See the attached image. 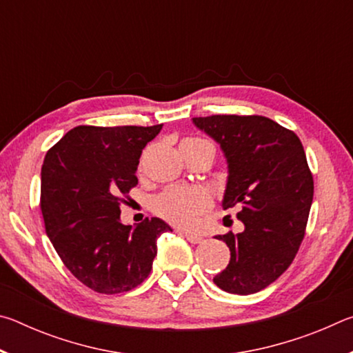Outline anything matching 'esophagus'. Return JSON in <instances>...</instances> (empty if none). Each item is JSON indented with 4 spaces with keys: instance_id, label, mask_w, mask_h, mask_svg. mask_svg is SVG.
<instances>
[{
    "instance_id": "esophagus-1",
    "label": "esophagus",
    "mask_w": 353,
    "mask_h": 353,
    "mask_svg": "<svg viewBox=\"0 0 353 353\" xmlns=\"http://www.w3.org/2000/svg\"><path fill=\"white\" fill-rule=\"evenodd\" d=\"M183 236L187 238V240H188L190 243H193V244L202 243V240H204V238H202L201 235H198V234H193V232H183Z\"/></svg>"
}]
</instances>
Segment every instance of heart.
Returning <instances> with one entry per match:
<instances>
[{
  "label": "heart",
  "mask_w": 353,
  "mask_h": 353,
  "mask_svg": "<svg viewBox=\"0 0 353 353\" xmlns=\"http://www.w3.org/2000/svg\"><path fill=\"white\" fill-rule=\"evenodd\" d=\"M202 141L187 139L182 143ZM212 207V198L207 191L190 187H171L154 199V212L170 223L190 227Z\"/></svg>",
  "instance_id": "1"
}]
</instances>
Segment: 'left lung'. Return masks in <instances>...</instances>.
<instances>
[{"label": "left lung", "mask_w": 353, "mask_h": 353, "mask_svg": "<svg viewBox=\"0 0 353 353\" xmlns=\"http://www.w3.org/2000/svg\"><path fill=\"white\" fill-rule=\"evenodd\" d=\"M218 143L227 160L223 208L238 205L240 234L218 235L230 261L213 277L232 294H254L282 276L305 235L313 176L299 137L260 115L193 118Z\"/></svg>", "instance_id": "left-lung-1"}]
</instances>
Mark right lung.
<instances>
[{
	"mask_svg": "<svg viewBox=\"0 0 353 353\" xmlns=\"http://www.w3.org/2000/svg\"><path fill=\"white\" fill-rule=\"evenodd\" d=\"M162 126H77L45 155L40 208L46 235L70 272L101 294L139 286L152 270L157 238L172 230L160 218L135 227L119 219V204L139 183L143 148Z\"/></svg>",
	"mask_w": 353,
	"mask_h": 353,
	"instance_id": "right-lung-1",
	"label": "right lung"
}]
</instances>
